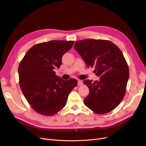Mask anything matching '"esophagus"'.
<instances>
[{
    "label": "esophagus",
    "mask_w": 146,
    "mask_h": 146,
    "mask_svg": "<svg viewBox=\"0 0 146 146\" xmlns=\"http://www.w3.org/2000/svg\"><path fill=\"white\" fill-rule=\"evenodd\" d=\"M78 85H79V86H81V85H82L83 82H82V80H78Z\"/></svg>",
    "instance_id": "34e87169"
}]
</instances>
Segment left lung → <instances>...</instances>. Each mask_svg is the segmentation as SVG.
<instances>
[{
    "label": "left lung",
    "mask_w": 146,
    "mask_h": 146,
    "mask_svg": "<svg viewBox=\"0 0 146 146\" xmlns=\"http://www.w3.org/2000/svg\"><path fill=\"white\" fill-rule=\"evenodd\" d=\"M88 67H95L99 80H86L89 89L84 104L98 114L114 110L123 99L129 78V69L123 54L108 40L86 39L77 41L74 45Z\"/></svg>",
    "instance_id": "1"
}]
</instances>
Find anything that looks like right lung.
I'll use <instances>...</instances> for the list:
<instances>
[{"label":"right lung","mask_w":146,"mask_h":146,"mask_svg":"<svg viewBox=\"0 0 146 146\" xmlns=\"http://www.w3.org/2000/svg\"><path fill=\"white\" fill-rule=\"evenodd\" d=\"M73 41L36 44L22 59L18 67L21 89L31 108L43 115L52 116L62 110L68 96L78 85L76 79H61L54 69L60 68L64 54Z\"/></svg>","instance_id":"add662e5"}]
</instances>
